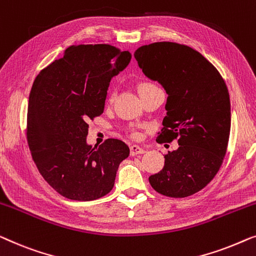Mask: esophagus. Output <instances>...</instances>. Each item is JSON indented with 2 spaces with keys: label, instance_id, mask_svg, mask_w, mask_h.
<instances>
[{
  "label": "esophagus",
  "instance_id": "esophagus-1",
  "mask_svg": "<svg viewBox=\"0 0 256 256\" xmlns=\"http://www.w3.org/2000/svg\"><path fill=\"white\" fill-rule=\"evenodd\" d=\"M146 150L142 148V147H140L138 145H132L130 147V153H131V156H136V154H144Z\"/></svg>",
  "mask_w": 256,
  "mask_h": 256
}]
</instances>
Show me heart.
I'll return each instance as SVG.
<instances>
[{"mask_svg": "<svg viewBox=\"0 0 256 256\" xmlns=\"http://www.w3.org/2000/svg\"><path fill=\"white\" fill-rule=\"evenodd\" d=\"M148 87H154V84H142L138 86V92L142 90V89L145 88H148ZM111 100H112V97H111Z\"/></svg>", "mask_w": 256, "mask_h": 256, "instance_id": "heart-1", "label": "heart"}]
</instances>
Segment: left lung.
<instances>
[{
  "mask_svg": "<svg viewBox=\"0 0 256 256\" xmlns=\"http://www.w3.org/2000/svg\"><path fill=\"white\" fill-rule=\"evenodd\" d=\"M142 73L167 92L164 128L156 142L178 140L164 166L150 176L152 188L175 198L198 192L217 174L228 150L231 103L225 81L210 61L189 46L170 42L134 52Z\"/></svg>",
  "mask_w": 256,
  "mask_h": 256,
  "instance_id": "obj_1",
  "label": "left lung"
}]
</instances>
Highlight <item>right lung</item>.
<instances>
[{
  "mask_svg": "<svg viewBox=\"0 0 256 256\" xmlns=\"http://www.w3.org/2000/svg\"><path fill=\"white\" fill-rule=\"evenodd\" d=\"M131 56L108 44L73 45L36 78L28 97V144L39 172L66 198L106 196L128 156V146L118 139L88 145L87 123L103 114L111 78Z\"/></svg>",
  "mask_w": 256,
  "mask_h": 256,
  "instance_id": "add662e5",
  "label": "right lung"
}]
</instances>
